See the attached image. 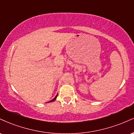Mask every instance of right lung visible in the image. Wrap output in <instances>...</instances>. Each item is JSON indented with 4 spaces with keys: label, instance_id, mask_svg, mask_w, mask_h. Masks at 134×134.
I'll return each instance as SVG.
<instances>
[{
    "label": "right lung",
    "instance_id": "1",
    "mask_svg": "<svg viewBox=\"0 0 134 134\" xmlns=\"http://www.w3.org/2000/svg\"><path fill=\"white\" fill-rule=\"evenodd\" d=\"M57 96H58V94H57V96H55V98H53V99H52V100H51V101H49V102H52V101H54L55 100V99H56V98H57Z\"/></svg>",
    "mask_w": 134,
    "mask_h": 134
}]
</instances>
